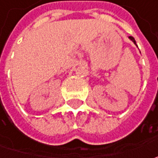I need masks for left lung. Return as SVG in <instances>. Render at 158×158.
<instances>
[{"mask_svg": "<svg viewBox=\"0 0 158 158\" xmlns=\"http://www.w3.org/2000/svg\"><path fill=\"white\" fill-rule=\"evenodd\" d=\"M128 39H129V40H131V41H133L135 45H136V42H135V39H134L133 37H131V36H129V37H128Z\"/></svg>", "mask_w": 158, "mask_h": 158, "instance_id": "obj_1", "label": "left lung"}]
</instances>
